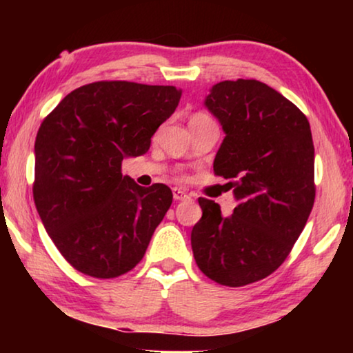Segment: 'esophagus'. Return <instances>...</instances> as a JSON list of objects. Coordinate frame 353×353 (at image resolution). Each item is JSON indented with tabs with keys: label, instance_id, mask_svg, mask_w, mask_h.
<instances>
[{
	"label": "esophagus",
	"instance_id": "esophagus-1",
	"mask_svg": "<svg viewBox=\"0 0 353 353\" xmlns=\"http://www.w3.org/2000/svg\"><path fill=\"white\" fill-rule=\"evenodd\" d=\"M173 199H175V201H188V199H190V194H188L186 191L178 190V188H175V190H173Z\"/></svg>",
	"mask_w": 353,
	"mask_h": 353
}]
</instances>
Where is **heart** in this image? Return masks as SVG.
Wrapping results in <instances>:
<instances>
[{
    "label": "heart",
    "instance_id": "b5f03b06",
    "mask_svg": "<svg viewBox=\"0 0 353 353\" xmlns=\"http://www.w3.org/2000/svg\"><path fill=\"white\" fill-rule=\"evenodd\" d=\"M210 120H212L210 115H207V114H204V112H196V114H192V115H191V119H190V123L210 122Z\"/></svg>",
    "mask_w": 353,
    "mask_h": 353
}]
</instances>
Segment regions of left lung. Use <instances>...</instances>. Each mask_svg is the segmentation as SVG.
I'll list each match as a JSON object with an SVG mask.
<instances>
[{"label":"left lung","instance_id":"1","mask_svg":"<svg viewBox=\"0 0 353 353\" xmlns=\"http://www.w3.org/2000/svg\"><path fill=\"white\" fill-rule=\"evenodd\" d=\"M205 105L226 133L214 173L238 205L221 216L199 197L192 254L207 278L239 288L281 267L301 236L315 202V148L305 114L259 80L220 81Z\"/></svg>","mask_w":353,"mask_h":353}]
</instances>
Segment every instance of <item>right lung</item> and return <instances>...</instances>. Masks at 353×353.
<instances>
[{"label": "right lung", "mask_w": 353, "mask_h": 353, "mask_svg": "<svg viewBox=\"0 0 353 353\" xmlns=\"http://www.w3.org/2000/svg\"><path fill=\"white\" fill-rule=\"evenodd\" d=\"M180 98L175 86L94 81L67 94L41 122L33 199L77 272L109 279L141 262L173 194L162 183L138 186L122 175V161L149 151Z\"/></svg>", "instance_id": "obj_1"}]
</instances>
